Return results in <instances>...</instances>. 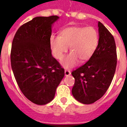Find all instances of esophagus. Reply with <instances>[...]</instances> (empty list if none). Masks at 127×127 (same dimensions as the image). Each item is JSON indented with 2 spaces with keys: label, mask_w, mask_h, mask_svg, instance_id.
<instances>
[{
  "label": "esophagus",
  "mask_w": 127,
  "mask_h": 127,
  "mask_svg": "<svg viewBox=\"0 0 127 127\" xmlns=\"http://www.w3.org/2000/svg\"><path fill=\"white\" fill-rule=\"evenodd\" d=\"M70 74H71V72H70V70H65V76H69V75Z\"/></svg>",
  "instance_id": "esophagus-1"
}]
</instances>
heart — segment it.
<instances>
[{
    "mask_svg": "<svg viewBox=\"0 0 127 127\" xmlns=\"http://www.w3.org/2000/svg\"><path fill=\"white\" fill-rule=\"evenodd\" d=\"M99 44V34L93 27H70L63 30L60 36H52L50 46L57 60H62L70 47L71 53L64 59L66 68L74 67L80 61L85 63L93 57Z\"/></svg>",
    "mask_w": 127,
    "mask_h": 127,
    "instance_id": "1",
    "label": "heart"
}]
</instances>
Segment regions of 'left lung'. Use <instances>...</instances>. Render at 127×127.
<instances>
[{"label": "left lung", "instance_id": "obj_1", "mask_svg": "<svg viewBox=\"0 0 127 127\" xmlns=\"http://www.w3.org/2000/svg\"><path fill=\"white\" fill-rule=\"evenodd\" d=\"M99 27V44L93 57L72 72L75 83L73 96L79 102L91 104L99 99L110 87L117 64L114 36L101 22Z\"/></svg>", "mask_w": 127, "mask_h": 127}]
</instances>
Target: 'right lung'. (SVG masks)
Returning a JSON list of instances; mask_svg holds the SVG:
<instances>
[{
	"label": "right lung",
	"mask_w": 127,
	"mask_h": 127,
	"mask_svg": "<svg viewBox=\"0 0 127 127\" xmlns=\"http://www.w3.org/2000/svg\"><path fill=\"white\" fill-rule=\"evenodd\" d=\"M57 15L36 17L19 27L12 42L11 64L20 90L38 105L53 99L64 69L51 55V26Z\"/></svg>",
	"instance_id": "obj_1"
}]
</instances>
